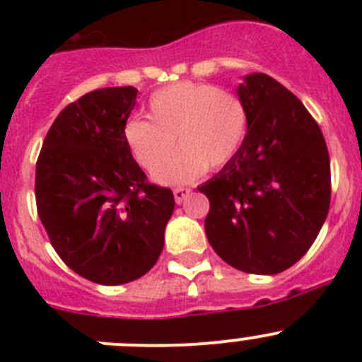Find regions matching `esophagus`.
Wrapping results in <instances>:
<instances>
[{"mask_svg": "<svg viewBox=\"0 0 362 362\" xmlns=\"http://www.w3.org/2000/svg\"><path fill=\"white\" fill-rule=\"evenodd\" d=\"M189 194H191V189H189V187H177V189H173V196H175V202H177V203L184 202V199L187 198Z\"/></svg>", "mask_w": 362, "mask_h": 362, "instance_id": "obj_1", "label": "esophagus"}]
</instances>
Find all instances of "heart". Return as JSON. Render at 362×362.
Masks as SVG:
<instances>
[{
  "instance_id": "obj_1",
  "label": "heart",
  "mask_w": 362,
  "mask_h": 362,
  "mask_svg": "<svg viewBox=\"0 0 362 362\" xmlns=\"http://www.w3.org/2000/svg\"><path fill=\"white\" fill-rule=\"evenodd\" d=\"M148 119L126 120L122 136L134 160L152 171L167 158L177 140L181 151L154 173L160 184L191 182L204 170L231 163L245 141L249 115L243 101L211 83L180 82L156 90Z\"/></svg>"
}]
</instances>
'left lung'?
I'll use <instances>...</instances> for the list:
<instances>
[{
    "label": "left lung",
    "mask_w": 362,
    "mask_h": 362,
    "mask_svg": "<svg viewBox=\"0 0 362 362\" xmlns=\"http://www.w3.org/2000/svg\"><path fill=\"white\" fill-rule=\"evenodd\" d=\"M238 98L249 115L235 159L203 184L204 231L233 268L275 275L312 247L329 211L326 140L305 105L280 82L252 73Z\"/></svg>",
    "instance_id": "obj_1"
}]
</instances>
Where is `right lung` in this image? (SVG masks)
<instances>
[{
    "label": "right lung",
    "instance_id": "1",
    "mask_svg": "<svg viewBox=\"0 0 362 362\" xmlns=\"http://www.w3.org/2000/svg\"><path fill=\"white\" fill-rule=\"evenodd\" d=\"M134 87L83 94L57 115L36 160V208L54 250L90 282L120 286L158 262L173 192L148 184L122 136Z\"/></svg>",
    "mask_w": 362,
    "mask_h": 362
}]
</instances>
